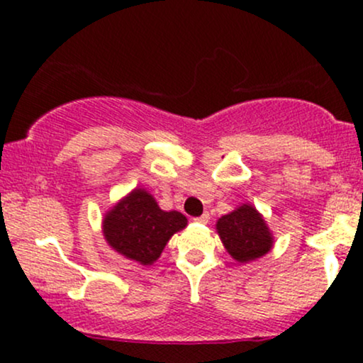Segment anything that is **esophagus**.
I'll return each mask as SVG.
<instances>
[{"mask_svg":"<svg viewBox=\"0 0 363 363\" xmlns=\"http://www.w3.org/2000/svg\"><path fill=\"white\" fill-rule=\"evenodd\" d=\"M194 222H198V223H208V222H210V215L203 213L201 216H198V218H194Z\"/></svg>","mask_w":363,"mask_h":363,"instance_id":"34e87169","label":"esophagus"}]
</instances>
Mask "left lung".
Listing matches in <instances>:
<instances>
[{
    "label": "left lung",
    "mask_w": 363,
    "mask_h": 363,
    "mask_svg": "<svg viewBox=\"0 0 363 363\" xmlns=\"http://www.w3.org/2000/svg\"><path fill=\"white\" fill-rule=\"evenodd\" d=\"M216 232L227 252L239 262L264 256L273 247V234L252 205H240L216 222Z\"/></svg>",
    "instance_id": "obj_1"
}]
</instances>
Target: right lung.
Instances as JSON below:
<instances>
[{
    "mask_svg": "<svg viewBox=\"0 0 363 363\" xmlns=\"http://www.w3.org/2000/svg\"><path fill=\"white\" fill-rule=\"evenodd\" d=\"M187 225L179 211H164L148 191L133 189L107 211L102 232L107 244L126 259L153 264L176 232Z\"/></svg>",
    "mask_w": 363,
    "mask_h": 363,
    "instance_id": "right-lung-1",
    "label": "right lung"
}]
</instances>
